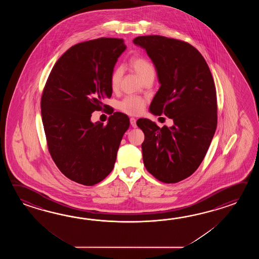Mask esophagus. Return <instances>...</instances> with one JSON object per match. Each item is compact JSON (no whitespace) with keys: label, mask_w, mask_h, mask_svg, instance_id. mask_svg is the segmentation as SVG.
I'll use <instances>...</instances> for the list:
<instances>
[{"label":"esophagus","mask_w":259,"mask_h":259,"mask_svg":"<svg viewBox=\"0 0 259 259\" xmlns=\"http://www.w3.org/2000/svg\"><path fill=\"white\" fill-rule=\"evenodd\" d=\"M131 125H132V127H137V124H136V118H134V117H131Z\"/></svg>","instance_id":"34e87169"}]
</instances>
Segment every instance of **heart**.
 Here are the masks:
<instances>
[{
	"instance_id": "obj_1",
	"label": "heart",
	"mask_w": 259,
	"mask_h": 259,
	"mask_svg": "<svg viewBox=\"0 0 259 259\" xmlns=\"http://www.w3.org/2000/svg\"><path fill=\"white\" fill-rule=\"evenodd\" d=\"M130 64H131L132 69L136 72V74L141 77L142 80L150 75H154V68L153 65L142 56L132 57ZM121 76V69L116 68L113 71L110 77L112 90L116 91V89L118 88ZM144 105H145V102L142 98L128 96L120 102L119 109L128 115H139L143 112Z\"/></svg>"
}]
</instances>
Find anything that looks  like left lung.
Wrapping results in <instances>:
<instances>
[{
    "mask_svg": "<svg viewBox=\"0 0 259 259\" xmlns=\"http://www.w3.org/2000/svg\"><path fill=\"white\" fill-rule=\"evenodd\" d=\"M133 42L146 51L160 83L149 110L165 114L174 123L160 128L150 119H138L145 136L143 164L160 182L176 183L198 168L214 137L218 107L213 77L191 44L158 35L137 37Z\"/></svg>",
    "mask_w": 259,
    "mask_h": 259,
    "instance_id": "1",
    "label": "left lung"
}]
</instances>
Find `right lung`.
<instances>
[{
	"label": "right lung",
	"instance_id": "right-lung-1",
	"mask_svg": "<svg viewBox=\"0 0 259 259\" xmlns=\"http://www.w3.org/2000/svg\"><path fill=\"white\" fill-rule=\"evenodd\" d=\"M126 48L123 39L113 38L76 44L55 63L44 87L40 108L50 154L61 172L79 184L92 186L109 175L130 127L120 112L106 126L91 120L112 95L111 75Z\"/></svg>",
	"mask_w": 259,
	"mask_h": 259
}]
</instances>
